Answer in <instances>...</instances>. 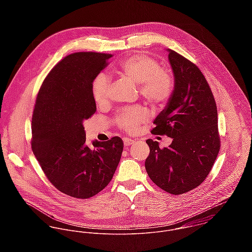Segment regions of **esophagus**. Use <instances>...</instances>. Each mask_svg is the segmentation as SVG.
Instances as JSON below:
<instances>
[{
    "label": "esophagus",
    "instance_id": "esophagus-1",
    "mask_svg": "<svg viewBox=\"0 0 252 252\" xmlns=\"http://www.w3.org/2000/svg\"><path fill=\"white\" fill-rule=\"evenodd\" d=\"M123 143H124V145H125V146H129V145L134 144V141H133V140H131V139L125 138V139H123Z\"/></svg>",
    "mask_w": 252,
    "mask_h": 252
}]
</instances>
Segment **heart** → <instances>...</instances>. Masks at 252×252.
Wrapping results in <instances>:
<instances>
[{
	"label": "heart",
	"mask_w": 252,
	"mask_h": 252,
	"mask_svg": "<svg viewBox=\"0 0 252 252\" xmlns=\"http://www.w3.org/2000/svg\"><path fill=\"white\" fill-rule=\"evenodd\" d=\"M115 72L139 85V92L144 100L153 107L165 104L173 94L175 81L173 74L161 68L154 58L136 54L125 59ZM109 80L105 74H99L93 81L92 95L98 105H105L109 99ZM148 119V113L143 108L122 110L116 116L115 122L122 130L134 133Z\"/></svg>",
	"instance_id": "obj_1"
}]
</instances>
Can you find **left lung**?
Instances as JSON below:
<instances>
[{
    "label": "left lung",
    "instance_id": "8db88e82",
    "mask_svg": "<svg viewBox=\"0 0 252 252\" xmlns=\"http://www.w3.org/2000/svg\"><path fill=\"white\" fill-rule=\"evenodd\" d=\"M175 88L168 105L153 123V135L173 139L160 148L149 139L145 160L148 177L174 195L199 186L210 174L220 149L216 100L200 69L174 50L168 49Z\"/></svg>",
    "mask_w": 252,
    "mask_h": 252
}]
</instances>
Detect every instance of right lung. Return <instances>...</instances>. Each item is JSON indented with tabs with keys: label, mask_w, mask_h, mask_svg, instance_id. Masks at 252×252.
<instances>
[{
	"label": "right lung",
	"mask_w": 252,
	"mask_h": 252,
	"mask_svg": "<svg viewBox=\"0 0 252 252\" xmlns=\"http://www.w3.org/2000/svg\"><path fill=\"white\" fill-rule=\"evenodd\" d=\"M110 54L75 52L62 59L44 78L32 117V150L48 180L62 193L87 199L112 179L123 142L86 143L83 121L96 111L92 85L108 66Z\"/></svg>",
	"instance_id": "obj_1"
}]
</instances>
